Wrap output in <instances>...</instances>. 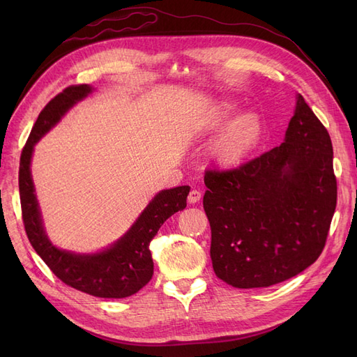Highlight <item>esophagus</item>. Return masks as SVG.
I'll use <instances>...</instances> for the list:
<instances>
[{
  "instance_id": "34e87169",
  "label": "esophagus",
  "mask_w": 357,
  "mask_h": 357,
  "mask_svg": "<svg viewBox=\"0 0 357 357\" xmlns=\"http://www.w3.org/2000/svg\"><path fill=\"white\" fill-rule=\"evenodd\" d=\"M201 192L199 190H197V189H192L190 192H189V197H188V201H189V204H197L199 199H201Z\"/></svg>"
}]
</instances>
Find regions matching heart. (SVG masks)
<instances>
[{"label": "heart", "mask_w": 357, "mask_h": 357, "mask_svg": "<svg viewBox=\"0 0 357 357\" xmlns=\"http://www.w3.org/2000/svg\"><path fill=\"white\" fill-rule=\"evenodd\" d=\"M228 114L229 109L223 107L213 117L211 125L214 126L222 123ZM259 137H261V121H259V117L253 113L240 114L222 129V132L210 147V153L214 160L223 167L236 165L250 153Z\"/></svg>", "instance_id": "heart-1"}]
</instances>
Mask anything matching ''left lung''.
<instances>
[{
  "label": "left lung",
  "mask_w": 357,
  "mask_h": 357,
  "mask_svg": "<svg viewBox=\"0 0 357 357\" xmlns=\"http://www.w3.org/2000/svg\"><path fill=\"white\" fill-rule=\"evenodd\" d=\"M329 132L298 95L284 143L231 169H207L204 210L215 275L238 289L298 275L325 248L337 207Z\"/></svg>",
  "instance_id": "left-lung-1"
}]
</instances>
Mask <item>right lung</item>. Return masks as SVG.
Returning <instances> with one entry per match:
<instances>
[{"label":"right lung","instance_id":"add662e5","mask_svg":"<svg viewBox=\"0 0 357 357\" xmlns=\"http://www.w3.org/2000/svg\"><path fill=\"white\" fill-rule=\"evenodd\" d=\"M88 84H73L52 98L38 114L24 146L19 165L22 220L31 245L62 283L98 298H126L143 289L153 275L150 241L172 214L186 208L189 186L162 190L153 198L125 236L98 255H74L53 245L43 229L31 178L32 149L59 122L70 107L91 93Z\"/></svg>","mask_w":357,"mask_h":357}]
</instances>
